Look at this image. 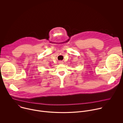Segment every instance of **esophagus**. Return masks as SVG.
I'll return each instance as SVG.
<instances>
[{"instance_id": "1", "label": "esophagus", "mask_w": 123, "mask_h": 123, "mask_svg": "<svg viewBox=\"0 0 123 123\" xmlns=\"http://www.w3.org/2000/svg\"><path fill=\"white\" fill-rule=\"evenodd\" d=\"M59 64H63V62L62 61H59Z\"/></svg>"}]
</instances>
